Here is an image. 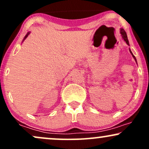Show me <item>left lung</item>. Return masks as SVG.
Wrapping results in <instances>:
<instances>
[{
    "mask_svg": "<svg viewBox=\"0 0 149 149\" xmlns=\"http://www.w3.org/2000/svg\"><path fill=\"white\" fill-rule=\"evenodd\" d=\"M120 33L121 36H122V38L123 39L124 41L126 43H127V45H128L130 46V44H129V40H128V39H127V34H126V32L125 31V30L121 28L120 29ZM129 50H130V52L131 53L132 55V57L134 58V59L135 60V61H136V64H137V61H136V57H134V54H133V53L132 52V51H131L130 48H129Z\"/></svg>",
    "mask_w": 149,
    "mask_h": 149,
    "instance_id": "left-lung-1",
    "label": "left lung"
}]
</instances>
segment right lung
<instances>
[{"label":"right lung","instance_id":"obj_1","mask_svg":"<svg viewBox=\"0 0 149 149\" xmlns=\"http://www.w3.org/2000/svg\"><path fill=\"white\" fill-rule=\"evenodd\" d=\"M30 33H31V32H30V31H29V32H28V33H27V34H26V36H25V37H24V40H22V42H24V40H25V39H26V38H27V37H28V36H29V34H30Z\"/></svg>","mask_w":149,"mask_h":149}]
</instances>
